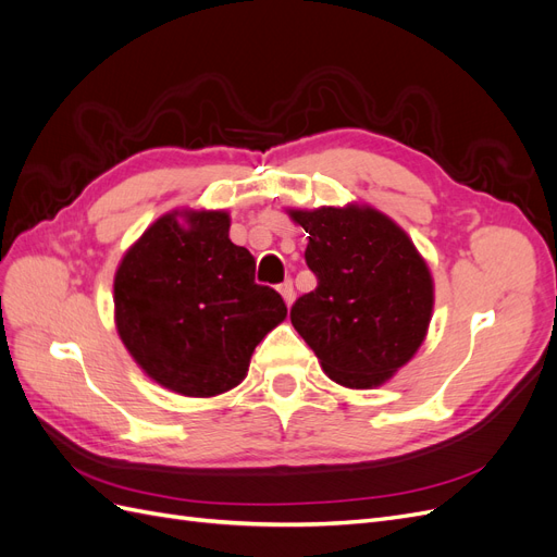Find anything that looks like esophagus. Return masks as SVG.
Returning a JSON list of instances; mask_svg holds the SVG:
<instances>
[{
  "mask_svg": "<svg viewBox=\"0 0 557 557\" xmlns=\"http://www.w3.org/2000/svg\"><path fill=\"white\" fill-rule=\"evenodd\" d=\"M278 293H281V297H283V301L285 305H293V299H295V288H293V281L288 278V281H283L281 285H278Z\"/></svg>",
  "mask_w": 557,
  "mask_h": 557,
  "instance_id": "esophagus-1",
  "label": "esophagus"
}]
</instances>
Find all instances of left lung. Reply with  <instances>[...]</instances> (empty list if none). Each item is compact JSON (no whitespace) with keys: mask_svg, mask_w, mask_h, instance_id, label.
Segmentation results:
<instances>
[{"mask_svg":"<svg viewBox=\"0 0 557 557\" xmlns=\"http://www.w3.org/2000/svg\"><path fill=\"white\" fill-rule=\"evenodd\" d=\"M309 232L307 264L318 278L290 320L325 374L346 387H376L423 344L434 285L413 242L372 207L293 209Z\"/></svg>","mask_w":557,"mask_h":557,"instance_id":"obj_1","label":"left lung"}]
</instances>
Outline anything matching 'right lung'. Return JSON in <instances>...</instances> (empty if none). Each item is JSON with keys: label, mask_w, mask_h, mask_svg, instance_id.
I'll return each instance as SVG.
<instances>
[{"label": "right lung", "mask_w": 557, "mask_h": 557, "mask_svg": "<svg viewBox=\"0 0 557 557\" xmlns=\"http://www.w3.org/2000/svg\"><path fill=\"white\" fill-rule=\"evenodd\" d=\"M115 327L144 372L185 397L239 385L256 346L288 315L256 283V260L230 242L225 211H174L150 225L117 267Z\"/></svg>", "instance_id": "1"}]
</instances>
